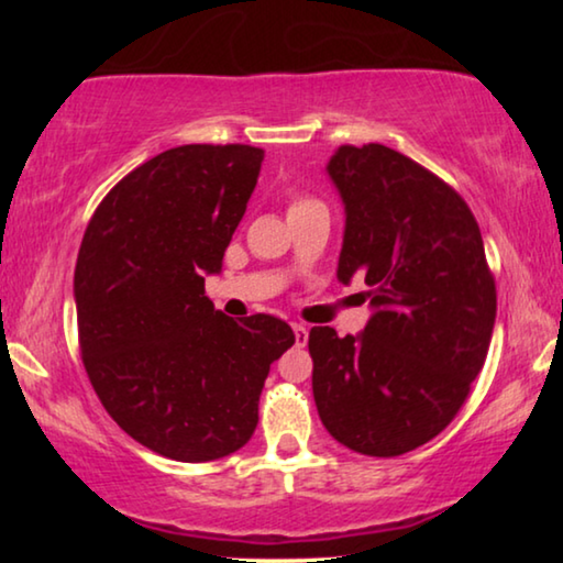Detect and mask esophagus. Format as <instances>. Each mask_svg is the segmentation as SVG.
<instances>
[{
  "label": "esophagus",
  "instance_id": "34e87169",
  "mask_svg": "<svg viewBox=\"0 0 563 563\" xmlns=\"http://www.w3.org/2000/svg\"><path fill=\"white\" fill-rule=\"evenodd\" d=\"M291 330H295V343L297 345H305L307 338H310V328L302 325V322H295V325H291Z\"/></svg>",
  "mask_w": 563,
  "mask_h": 563
}]
</instances>
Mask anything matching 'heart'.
Returning <instances> with one entry per match:
<instances>
[{"mask_svg":"<svg viewBox=\"0 0 563 563\" xmlns=\"http://www.w3.org/2000/svg\"><path fill=\"white\" fill-rule=\"evenodd\" d=\"M299 205H307V202H297V205H295V207H299Z\"/></svg>","mask_w":563,"mask_h":563,"instance_id":"obj_1","label":"heart"}]
</instances>
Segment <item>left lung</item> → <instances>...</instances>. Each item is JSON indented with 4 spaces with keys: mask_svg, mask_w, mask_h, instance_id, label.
<instances>
[{
    "mask_svg": "<svg viewBox=\"0 0 563 563\" xmlns=\"http://www.w3.org/2000/svg\"><path fill=\"white\" fill-rule=\"evenodd\" d=\"M325 172L345 212L338 282L364 276L358 335L310 330L322 426L364 456L435 438L487 358L497 314L479 225L449 184L387 145H341Z\"/></svg>",
    "mask_w": 563,
    "mask_h": 563,
    "instance_id": "1",
    "label": "left lung"
}]
</instances>
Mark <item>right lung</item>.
Listing matches in <instances>:
<instances>
[{
    "instance_id": "right-lung-1",
    "label": "right lung",
    "mask_w": 563,
    "mask_h": 563,
    "mask_svg": "<svg viewBox=\"0 0 563 563\" xmlns=\"http://www.w3.org/2000/svg\"><path fill=\"white\" fill-rule=\"evenodd\" d=\"M264 151L179 145L130 172L97 207L74 272L84 368L110 418L174 461L243 449L268 368L295 343L274 314L214 310L222 272Z\"/></svg>"
}]
</instances>
